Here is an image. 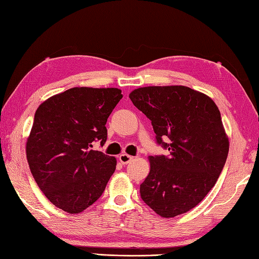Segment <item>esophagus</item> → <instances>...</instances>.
I'll return each mask as SVG.
<instances>
[{"instance_id": "obj_1", "label": "esophagus", "mask_w": 259, "mask_h": 259, "mask_svg": "<svg viewBox=\"0 0 259 259\" xmlns=\"http://www.w3.org/2000/svg\"><path fill=\"white\" fill-rule=\"evenodd\" d=\"M133 159H134V157L126 155V153H122V155L119 156V161L122 163V164L129 163L131 160H133Z\"/></svg>"}]
</instances>
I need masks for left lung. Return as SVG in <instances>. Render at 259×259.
Here are the masks:
<instances>
[{"instance_id": "left-lung-1", "label": "left lung", "mask_w": 259, "mask_h": 259, "mask_svg": "<svg viewBox=\"0 0 259 259\" xmlns=\"http://www.w3.org/2000/svg\"><path fill=\"white\" fill-rule=\"evenodd\" d=\"M151 121L168 156L149 157L140 196L159 216L176 217L196 207L216 184L229 151L221 112L210 98L184 85L144 87L129 95ZM170 140L164 143L163 139Z\"/></svg>"}]
</instances>
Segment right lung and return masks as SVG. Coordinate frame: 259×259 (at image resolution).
Segmentation results:
<instances>
[{
    "label": "right lung",
    "mask_w": 259,
    "mask_h": 259,
    "mask_svg": "<svg viewBox=\"0 0 259 259\" xmlns=\"http://www.w3.org/2000/svg\"><path fill=\"white\" fill-rule=\"evenodd\" d=\"M121 98L117 88L76 87L37 108L26 158L38 188L56 207L79 213L106 189L117 160L92 148L107 141V120Z\"/></svg>",
    "instance_id": "add662e5"
}]
</instances>
